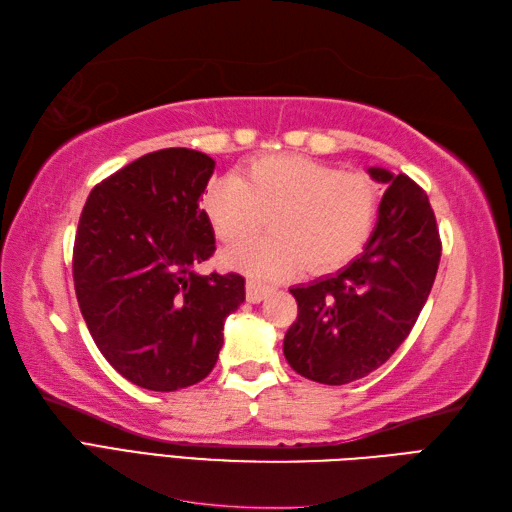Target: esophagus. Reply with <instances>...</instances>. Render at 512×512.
Listing matches in <instances>:
<instances>
[{
    "instance_id": "obj_1",
    "label": "esophagus",
    "mask_w": 512,
    "mask_h": 512,
    "mask_svg": "<svg viewBox=\"0 0 512 512\" xmlns=\"http://www.w3.org/2000/svg\"><path fill=\"white\" fill-rule=\"evenodd\" d=\"M245 289H247V302H249V304L263 302V299L269 295V286L258 284V282H254V280H247Z\"/></svg>"
}]
</instances>
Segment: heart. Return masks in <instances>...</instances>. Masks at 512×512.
Here are the masks:
<instances>
[{
    "label": "heart",
    "mask_w": 512,
    "mask_h": 512,
    "mask_svg": "<svg viewBox=\"0 0 512 512\" xmlns=\"http://www.w3.org/2000/svg\"><path fill=\"white\" fill-rule=\"evenodd\" d=\"M202 208L223 243L245 239L267 215L269 236L228 247L221 260L258 280H282L302 267L323 273L350 263L376 226L378 191L365 173L269 154L236 178L208 182Z\"/></svg>",
    "instance_id": "b5f03b06"
}]
</instances>
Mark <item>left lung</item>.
<instances>
[{"instance_id": "obj_1", "label": "left lung", "mask_w": 512, "mask_h": 512, "mask_svg": "<svg viewBox=\"0 0 512 512\" xmlns=\"http://www.w3.org/2000/svg\"><path fill=\"white\" fill-rule=\"evenodd\" d=\"M386 191L365 252L328 278L293 286L297 319L284 356L308 380L350 384L378 369L413 330L432 291L441 239L426 191L371 167Z\"/></svg>"}]
</instances>
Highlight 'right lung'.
Wrapping results in <instances>:
<instances>
[{"label":"right lung","instance_id":"right-lung-1","mask_svg":"<svg viewBox=\"0 0 512 512\" xmlns=\"http://www.w3.org/2000/svg\"><path fill=\"white\" fill-rule=\"evenodd\" d=\"M215 160L186 147L145 154L82 208L73 284L95 345L123 378L178 391L213 371L223 321L245 302L239 273H197L215 254L199 197Z\"/></svg>","mask_w":512,"mask_h":512}]
</instances>
